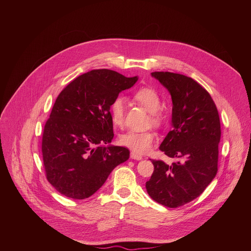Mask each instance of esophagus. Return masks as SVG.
Segmentation results:
<instances>
[{
	"label": "esophagus",
	"instance_id": "34e87169",
	"mask_svg": "<svg viewBox=\"0 0 251 251\" xmlns=\"http://www.w3.org/2000/svg\"><path fill=\"white\" fill-rule=\"evenodd\" d=\"M130 157H131V159L137 160V161H140V160L143 159V157H142L141 155H139V154H137V153H134V152H132V153L130 154Z\"/></svg>",
	"mask_w": 251,
	"mask_h": 251
}]
</instances>
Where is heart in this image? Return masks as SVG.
Masks as SVG:
<instances>
[{
  "instance_id": "heart-1",
  "label": "heart",
  "mask_w": 251,
  "mask_h": 251,
  "mask_svg": "<svg viewBox=\"0 0 251 251\" xmlns=\"http://www.w3.org/2000/svg\"><path fill=\"white\" fill-rule=\"evenodd\" d=\"M133 99L141 104L151 113V122L154 125H161L163 118L158 112L161 106V99L158 92L152 87H141L133 94ZM110 118L115 126H122L125 113V102L121 97L115 98L109 107ZM155 133L152 131L136 132L127 131L119 136V143L135 153L144 154L148 152L155 142Z\"/></svg>"
}]
</instances>
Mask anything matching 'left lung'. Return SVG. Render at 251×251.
<instances>
[{
	"instance_id": "obj_1",
	"label": "left lung",
	"mask_w": 251,
	"mask_h": 251,
	"mask_svg": "<svg viewBox=\"0 0 251 251\" xmlns=\"http://www.w3.org/2000/svg\"><path fill=\"white\" fill-rule=\"evenodd\" d=\"M151 75L173 102L172 131L160 150L178 160L170 165L152 160L154 172L146 189L157 202L177 207L201 196L218 173L220 116L209 93L193 78L168 71Z\"/></svg>"
}]
</instances>
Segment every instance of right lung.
Instances as JSON below:
<instances>
[{"instance_id":"1","label":"right lung","mask_w":251,"mask_h":251,"mask_svg":"<svg viewBox=\"0 0 251 251\" xmlns=\"http://www.w3.org/2000/svg\"><path fill=\"white\" fill-rule=\"evenodd\" d=\"M138 76L95 69L71 81L57 96L46 123L42 152L47 178L61 195L84 200L96 193L118 165L129 159L113 146L109 107Z\"/></svg>"}]
</instances>
